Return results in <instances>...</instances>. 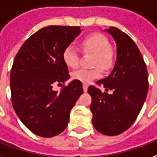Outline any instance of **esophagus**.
<instances>
[{"label":"esophagus","mask_w":157,"mask_h":157,"mask_svg":"<svg viewBox=\"0 0 157 157\" xmlns=\"http://www.w3.org/2000/svg\"><path fill=\"white\" fill-rule=\"evenodd\" d=\"M88 88H89V85L86 84V83H83V89L84 92H87L88 91Z\"/></svg>","instance_id":"34e87169"}]
</instances>
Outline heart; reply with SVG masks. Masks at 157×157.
Here are the masks:
<instances>
[{"label":"heart","instance_id":"heart-1","mask_svg":"<svg viewBox=\"0 0 157 157\" xmlns=\"http://www.w3.org/2000/svg\"><path fill=\"white\" fill-rule=\"evenodd\" d=\"M80 45L83 51L94 53L93 65L97 67L92 69L79 68L72 74V78L82 83H90L94 78L101 76L102 70L99 66L104 69H109L112 67L115 59V52L109 45L108 38L99 33H90L84 36L81 40ZM63 59L67 67L75 68L78 66L79 55L77 48L73 44L65 48L63 52Z\"/></svg>","mask_w":157,"mask_h":157}]
</instances>
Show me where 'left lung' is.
Segmentation results:
<instances>
[{"mask_svg": "<svg viewBox=\"0 0 157 157\" xmlns=\"http://www.w3.org/2000/svg\"><path fill=\"white\" fill-rule=\"evenodd\" d=\"M105 32L116 43L115 64L108 77L96 82L105 92L91 85L88 93L92 97L94 126L99 133L113 136L128 130L140 114L148 92V74L138 47L126 33L112 27Z\"/></svg>", "mask_w": 157, "mask_h": 157, "instance_id": "8db88e82", "label": "left lung"}]
</instances>
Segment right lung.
Wrapping results in <instances>:
<instances>
[{"label": "right lung", "mask_w": 157, "mask_h": 157, "mask_svg": "<svg viewBox=\"0 0 157 157\" xmlns=\"http://www.w3.org/2000/svg\"><path fill=\"white\" fill-rule=\"evenodd\" d=\"M80 33L79 27H43L24 42L15 58L10 78L12 106L25 126L41 137L65 130L71 109L83 93L76 79L60 92L52 89L70 77L63 52Z\"/></svg>", "instance_id": "1"}]
</instances>
